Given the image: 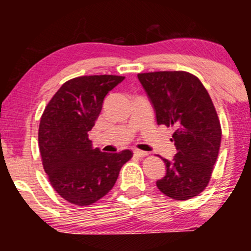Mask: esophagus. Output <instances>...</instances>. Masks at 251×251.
<instances>
[{
    "label": "esophagus",
    "mask_w": 251,
    "mask_h": 251,
    "mask_svg": "<svg viewBox=\"0 0 251 251\" xmlns=\"http://www.w3.org/2000/svg\"><path fill=\"white\" fill-rule=\"evenodd\" d=\"M134 154L138 155V157H146V155H148V152L142 151V150H134Z\"/></svg>",
    "instance_id": "esophagus-1"
}]
</instances>
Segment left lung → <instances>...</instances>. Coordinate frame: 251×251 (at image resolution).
Returning a JSON list of instances; mask_svg holds the SVG:
<instances>
[{
    "label": "left lung",
    "mask_w": 251,
    "mask_h": 251,
    "mask_svg": "<svg viewBox=\"0 0 251 251\" xmlns=\"http://www.w3.org/2000/svg\"><path fill=\"white\" fill-rule=\"evenodd\" d=\"M158 125L174 126L177 153L163 158L166 172L155 181L164 195L186 201L208 185L221 146V124L208 91L186 72L138 74Z\"/></svg>",
    "instance_id": "1"
}]
</instances>
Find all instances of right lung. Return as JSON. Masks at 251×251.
Returning <instances> with one entry per match:
<instances>
[{
    "mask_svg": "<svg viewBox=\"0 0 251 251\" xmlns=\"http://www.w3.org/2000/svg\"><path fill=\"white\" fill-rule=\"evenodd\" d=\"M124 76L89 75L65 82L48 102L39 127L43 169L54 190L76 205H89L114 186L132 152H101L88 139L105 97Z\"/></svg>",
    "mask_w": 251,
    "mask_h": 251,
    "instance_id": "1",
    "label": "right lung"
}]
</instances>
